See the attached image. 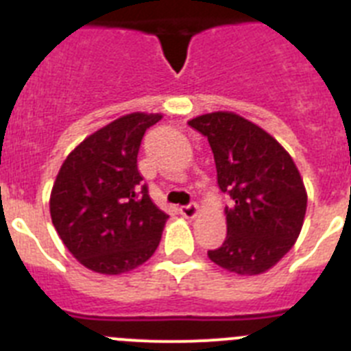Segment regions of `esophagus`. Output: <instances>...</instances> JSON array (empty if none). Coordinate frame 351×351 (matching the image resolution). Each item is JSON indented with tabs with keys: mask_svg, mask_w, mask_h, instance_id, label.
<instances>
[{
	"mask_svg": "<svg viewBox=\"0 0 351 351\" xmlns=\"http://www.w3.org/2000/svg\"><path fill=\"white\" fill-rule=\"evenodd\" d=\"M179 210H181V214L186 219H193L198 214V206L197 204H190V206H182Z\"/></svg>",
	"mask_w": 351,
	"mask_h": 351,
	"instance_id": "esophagus-1",
	"label": "esophagus"
}]
</instances>
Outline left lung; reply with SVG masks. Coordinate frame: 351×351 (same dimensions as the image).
<instances>
[{
	"instance_id": "8db88e82",
	"label": "left lung",
	"mask_w": 351,
	"mask_h": 351,
	"mask_svg": "<svg viewBox=\"0 0 351 351\" xmlns=\"http://www.w3.org/2000/svg\"><path fill=\"white\" fill-rule=\"evenodd\" d=\"M188 125L209 141L225 207L226 239L207 251L216 265L241 276L269 271L295 244L308 193L287 149L258 125L234 112H210Z\"/></svg>"
}]
</instances>
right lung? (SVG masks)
I'll return each mask as SVG.
<instances>
[{"instance_id":"add662e5","label":"right lung","mask_w":351,"mask_h":351,"mask_svg":"<svg viewBox=\"0 0 351 351\" xmlns=\"http://www.w3.org/2000/svg\"><path fill=\"white\" fill-rule=\"evenodd\" d=\"M161 114L132 112L96 130L63 161L51 191L56 232L84 267L116 276L147 262L165 214L147 195L137 167L149 126Z\"/></svg>"}]
</instances>
